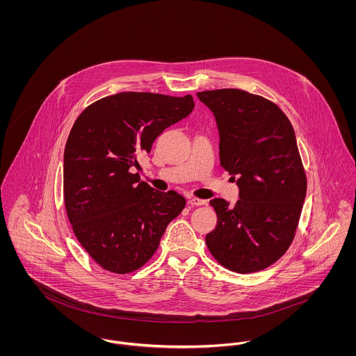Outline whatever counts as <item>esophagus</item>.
<instances>
[{
	"instance_id": "esophagus-1",
	"label": "esophagus",
	"mask_w": 356,
	"mask_h": 356,
	"mask_svg": "<svg viewBox=\"0 0 356 356\" xmlns=\"http://www.w3.org/2000/svg\"><path fill=\"white\" fill-rule=\"evenodd\" d=\"M188 204L190 206H203V204H206V200L199 199V197H190Z\"/></svg>"
}]
</instances>
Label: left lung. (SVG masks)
I'll use <instances>...</instances> for the list:
<instances>
[{
    "label": "left lung",
    "mask_w": 356,
    "mask_h": 356,
    "mask_svg": "<svg viewBox=\"0 0 356 356\" xmlns=\"http://www.w3.org/2000/svg\"><path fill=\"white\" fill-rule=\"evenodd\" d=\"M196 95L216 118L219 161L240 197L234 207L220 197L210 200L218 220L206 244L230 271H261L289 249L306 196L294 129L273 102L245 90Z\"/></svg>",
    "instance_id": "left-lung-1"
}]
</instances>
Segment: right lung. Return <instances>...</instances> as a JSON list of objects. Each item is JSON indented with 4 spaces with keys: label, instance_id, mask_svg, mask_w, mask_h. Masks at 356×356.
<instances>
[{
    "label": "right lung",
    "instance_id": "right-lung-1",
    "mask_svg": "<svg viewBox=\"0 0 356 356\" xmlns=\"http://www.w3.org/2000/svg\"><path fill=\"white\" fill-rule=\"evenodd\" d=\"M191 95L120 92L82 111L63 154V196L73 232L104 270L133 273L157 250L186 207L176 191L140 181L131 169L166 127L193 110Z\"/></svg>",
    "mask_w": 356,
    "mask_h": 356
}]
</instances>
